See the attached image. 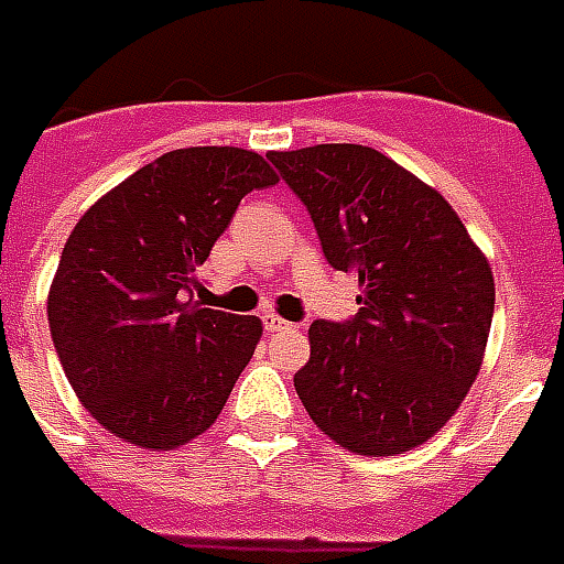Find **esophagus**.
I'll use <instances>...</instances> for the list:
<instances>
[{"mask_svg":"<svg viewBox=\"0 0 564 564\" xmlns=\"http://www.w3.org/2000/svg\"><path fill=\"white\" fill-rule=\"evenodd\" d=\"M263 327H267L270 334H275V330H289V327H294V325H291V322H285L282 315L267 313V315H263Z\"/></svg>","mask_w":564,"mask_h":564,"instance_id":"1","label":"esophagus"}]
</instances>
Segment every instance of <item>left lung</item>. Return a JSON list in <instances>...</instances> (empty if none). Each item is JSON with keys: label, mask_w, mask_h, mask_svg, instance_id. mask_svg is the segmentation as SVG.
Here are the masks:
<instances>
[{"label": "left lung", "mask_w": 564, "mask_h": 564, "mask_svg": "<svg viewBox=\"0 0 564 564\" xmlns=\"http://www.w3.org/2000/svg\"><path fill=\"white\" fill-rule=\"evenodd\" d=\"M310 209L361 313L313 322L294 389L318 431L358 455H401L453 419L480 373L495 279L446 199L367 145L267 154Z\"/></svg>", "instance_id": "8db88e82"}]
</instances>
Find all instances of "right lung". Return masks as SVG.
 <instances>
[{"label":"right lung","instance_id":"1","mask_svg":"<svg viewBox=\"0 0 564 564\" xmlns=\"http://www.w3.org/2000/svg\"><path fill=\"white\" fill-rule=\"evenodd\" d=\"M275 182L258 151L178 148L78 218L47 291V325L72 391L109 434L170 453L221 416L263 325L187 291L239 199Z\"/></svg>","mask_w":564,"mask_h":564}]
</instances>
